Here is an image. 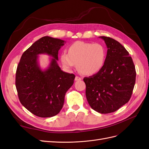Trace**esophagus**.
<instances>
[{"label": "esophagus", "instance_id": "obj_1", "mask_svg": "<svg viewBox=\"0 0 149 149\" xmlns=\"http://www.w3.org/2000/svg\"><path fill=\"white\" fill-rule=\"evenodd\" d=\"M82 79L80 78V77H79V76H76L75 78V81H78V80H80Z\"/></svg>", "mask_w": 149, "mask_h": 149}]
</instances>
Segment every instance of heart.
<instances>
[{"mask_svg":"<svg viewBox=\"0 0 149 149\" xmlns=\"http://www.w3.org/2000/svg\"><path fill=\"white\" fill-rule=\"evenodd\" d=\"M106 56V50L102 44L77 41L69 45L68 54H61V60L67 69H73L77 64L78 70L82 74L93 75L103 68Z\"/></svg>","mask_w":149,"mask_h":149,"instance_id":"obj_1","label":"heart"}]
</instances>
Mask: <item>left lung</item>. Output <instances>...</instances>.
I'll use <instances>...</instances> for the list:
<instances>
[{"label":"left lung","instance_id":"8db88e82","mask_svg":"<svg viewBox=\"0 0 149 149\" xmlns=\"http://www.w3.org/2000/svg\"><path fill=\"white\" fill-rule=\"evenodd\" d=\"M107 47L105 64L98 73L84 77L89 105L96 112L109 113L129 101L135 83L132 58L118 41L101 36Z\"/></svg>","mask_w":149,"mask_h":149}]
</instances>
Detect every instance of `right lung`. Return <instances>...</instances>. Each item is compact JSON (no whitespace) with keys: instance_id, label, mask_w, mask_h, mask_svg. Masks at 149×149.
<instances>
[{"instance_id":"add662e5","label":"right lung","mask_w":149,"mask_h":149,"mask_svg":"<svg viewBox=\"0 0 149 149\" xmlns=\"http://www.w3.org/2000/svg\"><path fill=\"white\" fill-rule=\"evenodd\" d=\"M65 41L45 36L35 42L23 53L16 70L15 86L20 103L40 117L56 116L61 110L66 92L75 76L63 72L58 65V52ZM52 56L49 67L42 71L38 55Z\"/></svg>"}]
</instances>
